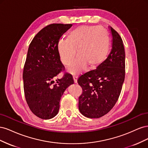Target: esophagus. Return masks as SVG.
Here are the masks:
<instances>
[{
	"label": "esophagus",
	"instance_id": "34e87169",
	"mask_svg": "<svg viewBox=\"0 0 148 148\" xmlns=\"http://www.w3.org/2000/svg\"><path fill=\"white\" fill-rule=\"evenodd\" d=\"M77 79H78V77L77 75H73V81H74V83L75 84L77 83Z\"/></svg>",
	"mask_w": 148,
	"mask_h": 148
}]
</instances>
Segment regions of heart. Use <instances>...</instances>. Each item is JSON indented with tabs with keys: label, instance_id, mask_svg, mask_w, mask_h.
I'll list each match as a JSON object with an SVG mask.
<instances>
[{
	"label": "heart",
	"instance_id": "obj_1",
	"mask_svg": "<svg viewBox=\"0 0 148 148\" xmlns=\"http://www.w3.org/2000/svg\"><path fill=\"white\" fill-rule=\"evenodd\" d=\"M110 39L107 31L99 26H80L71 31L66 39L57 43L61 62L69 65L74 59L76 51L78 56L67 70L75 74L81 72L88 65L97 68L106 60L109 55Z\"/></svg>",
	"mask_w": 148,
	"mask_h": 148
}]
</instances>
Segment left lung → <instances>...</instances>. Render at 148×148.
<instances>
[{"label":"left lung","mask_w":148,"mask_h":148,"mask_svg":"<svg viewBox=\"0 0 148 148\" xmlns=\"http://www.w3.org/2000/svg\"><path fill=\"white\" fill-rule=\"evenodd\" d=\"M112 49L106 60L96 70L82 75L78 83L83 89L78 108L88 118H99L113 108L122 90L125 73V53L119 33L109 27Z\"/></svg>","instance_id":"obj_1"}]
</instances>
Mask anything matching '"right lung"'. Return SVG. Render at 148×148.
Instances as JSON below:
<instances>
[{
  "mask_svg": "<svg viewBox=\"0 0 148 148\" xmlns=\"http://www.w3.org/2000/svg\"><path fill=\"white\" fill-rule=\"evenodd\" d=\"M71 26L57 23L46 26L35 36L28 47L23 73L25 96L31 112L42 119H51L58 114L62 96L73 84L70 74L56 79L64 66L57 43Z\"/></svg>",
  "mask_w": 148,
  "mask_h": 148,
  "instance_id": "1",
  "label": "right lung"
}]
</instances>
